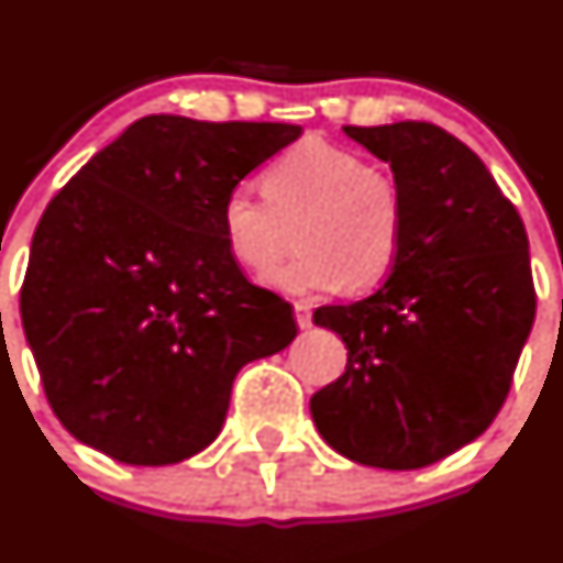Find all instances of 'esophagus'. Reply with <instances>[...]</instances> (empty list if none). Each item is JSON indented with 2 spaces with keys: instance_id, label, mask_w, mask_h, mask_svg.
I'll list each match as a JSON object with an SVG mask.
<instances>
[{
  "instance_id": "obj_1",
  "label": "esophagus",
  "mask_w": 563,
  "mask_h": 563,
  "mask_svg": "<svg viewBox=\"0 0 563 563\" xmlns=\"http://www.w3.org/2000/svg\"><path fill=\"white\" fill-rule=\"evenodd\" d=\"M294 318H297L299 329H308L310 323H313V310H310V302H305V299L294 302Z\"/></svg>"
}]
</instances>
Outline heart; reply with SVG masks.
<instances>
[{"label": "heart", "instance_id": "heart-1", "mask_svg": "<svg viewBox=\"0 0 563 563\" xmlns=\"http://www.w3.org/2000/svg\"><path fill=\"white\" fill-rule=\"evenodd\" d=\"M264 192L231 187L220 203V234L231 258L261 275L288 247L286 225L299 223V253L264 277L275 291H365L395 266L406 229L400 185L356 152L305 141L266 168Z\"/></svg>", "mask_w": 563, "mask_h": 563}]
</instances>
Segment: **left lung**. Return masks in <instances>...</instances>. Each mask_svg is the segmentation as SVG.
I'll list each match as a JSON object with an SVG mask.
<instances>
[{"label": "left lung", "mask_w": 563, "mask_h": 563, "mask_svg": "<svg viewBox=\"0 0 563 563\" xmlns=\"http://www.w3.org/2000/svg\"><path fill=\"white\" fill-rule=\"evenodd\" d=\"M343 130L389 163L406 229L376 294L313 313L343 338L349 362L310 397V413L354 463L424 468L485 433L507 400L537 313L528 236L485 163L446 130Z\"/></svg>", "instance_id": "obj_1"}]
</instances>
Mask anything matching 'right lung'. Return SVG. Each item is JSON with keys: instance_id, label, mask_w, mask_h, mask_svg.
I'll return each mask as SVG.
<instances>
[{"instance_id": "add662e5", "label": "right lung", "mask_w": 563, "mask_h": 563, "mask_svg": "<svg viewBox=\"0 0 563 563\" xmlns=\"http://www.w3.org/2000/svg\"><path fill=\"white\" fill-rule=\"evenodd\" d=\"M302 135L283 122L152 113L45 207L21 318L56 419L130 465H168L218 439L234 378L297 338L291 305L225 250L231 187Z\"/></svg>"}]
</instances>
